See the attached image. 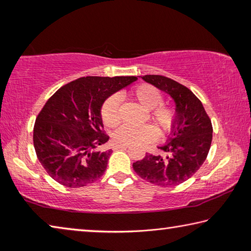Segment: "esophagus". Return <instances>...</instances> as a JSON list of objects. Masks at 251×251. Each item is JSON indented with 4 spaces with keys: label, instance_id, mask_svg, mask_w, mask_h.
<instances>
[{
    "label": "esophagus",
    "instance_id": "obj_1",
    "mask_svg": "<svg viewBox=\"0 0 251 251\" xmlns=\"http://www.w3.org/2000/svg\"><path fill=\"white\" fill-rule=\"evenodd\" d=\"M129 147V145H122V144H115V145H114V148H115V150H120V148H128Z\"/></svg>",
    "mask_w": 251,
    "mask_h": 251
}]
</instances>
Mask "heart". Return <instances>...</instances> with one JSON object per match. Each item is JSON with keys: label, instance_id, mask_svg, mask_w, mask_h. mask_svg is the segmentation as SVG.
I'll list each match as a JSON object with an SVG mask.
<instances>
[{"label": "heart", "instance_id": "b5f03b06", "mask_svg": "<svg viewBox=\"0 0 251 251\" xmlns=\"http://www.w3.org/2000/svg\"><path fill=\"white\" fill-rule=\"evenodd\" d=\"M130 95L143 107L148 109L150 118L155 122L163 134L172 133L178 121L177 110L173 106L164 104V95L159 88L151 84H138L130 91ZM100 116L104 124L115 127L121 122V100L117 95L109 96L100 108ZM114 142L122 145H143L155 142L158 138V130L152 125L133 126L123 125L113 134Z\"/></svg>", "mask_w": 251, "mask_h": 251}]
</instances>
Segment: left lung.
<instances>
[{
    "mask_svg": "<svg viewBox=\"0 0 251 251\" xmlns=\"http://www.w3.org/2000/svg\"><path fill=\"white\" fill-rule=\"evenodd\" d=\"M142 78L173 97L178 121L169 143L159 147L166 156L148 152L133 164V168L151 184L177 186L189 179L206 160L212 139L211 121L201 101L184 85L161 75H145Z\"/></svg>",
    "mask_w": 251,
    "mask_h": 251,
    "instance_id": "obj_1",
    "label": "left lung"
}]
</instances>
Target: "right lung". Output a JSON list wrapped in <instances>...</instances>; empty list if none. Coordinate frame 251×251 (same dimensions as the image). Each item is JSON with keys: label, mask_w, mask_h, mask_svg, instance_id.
Masks as SVG:
<instances>
[{"label": "right lung", "mask_w": 251, "mask_h": 251, "mask_svg": "<svg viewBox=\"0 0 251 251\" xmlns=\"http://www.w3.org/2000/svg\"><path fill=\"white\" fill-rule=\"evenodd\" d=\"M137 79L136 76H86L65 84L50 97L37 115L33 144L50 177L78 188L99 180L112 150L100 118L105 100Z\"/></svg>", "instance_id": "right-lung-1"}]
</instances>
